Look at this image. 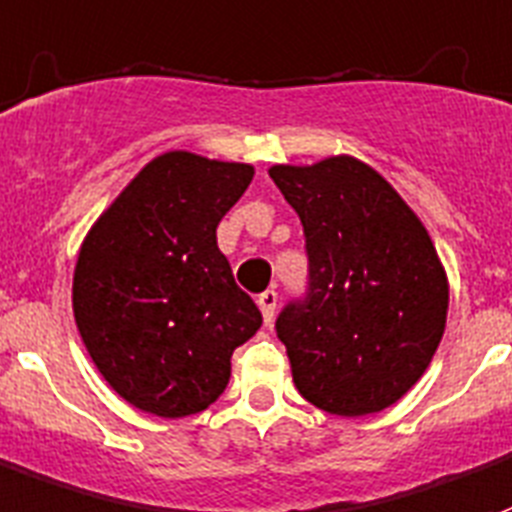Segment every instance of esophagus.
Masks as SVG:
<instances>
[{"label":"esophagus","mask_w":512,"mask_h":512,"mask_svg":"<svg viewBox=\"0 0 512 512\" xmlns=\"http://www.w3.org/2000/svg\"><path fill=\"white\" fill-rule=\"evenodd\" d=\"M259 310L261 318H264V324H272V318H275V310H278V294L275 291H264L259 299Z\"/></svg>","instance_id":"obj_1"}]
</instances>
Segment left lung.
Listing matches in <instances>:
<instances>
[{"mask_svg":"<svg viewBox=\"0 0 512 512\" xmlns=\"http://www.w3.org/2000/svg\"><path fill=\"white\" fill-rule=\"evenodd\" d=\"M305 226L310 297L278 318L299 394L332 416L386 410L443 340L448 275L432 237L378 169L340 153L272 164Z\"/></svg>","mask_w":512,"mask_h":512,"instance_id":"8db88e82","label":"left lung"}]
</instances>
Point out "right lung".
Segmentation results:
<instances>
[{"label": "right lung", "mask_w": 512, "mask_h": 512, "mask_svg": "<svg viewBox=\"0 0 512 512\" xmlns=\"http://www.w3.org/2000/svg\"><path fill=\"white\" fill-rule=\"evenodd\" d=\"M251 164L191 151L151 159L80 242L72 313L88 356L142 413H202L261 326L215 229L251 186Z\"/></svg>", "instance_id": "right-lung-1"}]
</instances>
